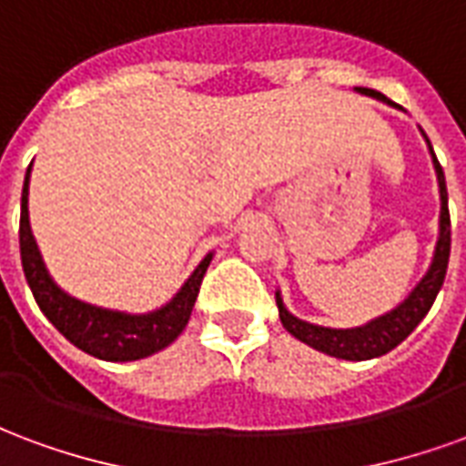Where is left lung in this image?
Here are the masks:
<instances>
[{"label": "left lung", "mask_w": 466, "mask_h": 466, "mask_svg": "<svg viewBox=\"0 0 466 466\" xmlns=\"http://www.w3.org/2000/svg\"><path fill=\"white\" fill-rule=\"evenodd\" d=\"M357 92L381 102H390L387 96L377 92V89H367V86H357ZM427 139V134H424ZM430 144V139H427ZM431 152V144H430ZM434 159V169H437V179H440V197H441V214H440V242H437V252H434V262H431L430 272L421 279L414 292L404 299V302L384 314L380 319H371L364 327H354V329H329V327H317V324L302 322L294 314L284 309L282 297L277 292V307H279V319H282L284 329L297 337L299 342L309 344L312 350L324 351L329 357H339V360L364 361L374 360L391 351L397 344H401L410 337L417 324L427 317L431 304L440 294L441 284H444V274H447V264H450V249H451V222H450V207H447V182H444V172L437 157L431 152Z\"/></svg>", "instance_id": "1"}]
</instances>
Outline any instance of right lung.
I'll return each instance as SVG.
<instances>
[{"label": "right lung", "instance_id": "right-lung-1", "mask_svg": "<svg viewBox=\"0 0 466 466\" xmlns=\"http://www.w3.org/2000/svg\"><path fill=\"white\" fill-rule=\"evenodd\" d=\"M26 184L29 169L22 189V217H19V252H22V269L26 284L35 294L39 309L49 322L65 334L69 342L79 347L96 360L106 361H132L149 357L154 351L164 350L182 334L189 322V314L197 302V294L202 287L204 272L212 262V254H207L202 264L184 282L179 294L172 302L149 314H122L112 309H99L65 294L52 277L46 274L45 262L39 257L35 237L29 229V212H26Z\"/></svg>", "mask_w": 466, "mask_h": 466}]
</instances>
